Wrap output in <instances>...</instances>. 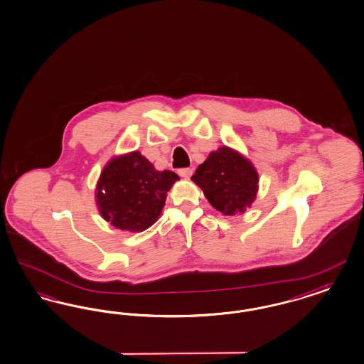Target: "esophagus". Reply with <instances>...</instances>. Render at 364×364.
Here are the masks:
<instances>
[{
    "mask_svg": "<svg viewBox=\"0 0 364 364\" xmlns=\"http://www.w3.org/2000/svg\"><path fill=\"white\" fill-rule=\"evenodd\" d=\"M178 172V175L181 176V177H184V178H188L192 175V169L191 168H181V169H178L177 171Z\"/></svg>",
    "mask_w": 364,
    "mask_h": 364,
    "instance_id": "34e87169",
    "label": "esophagus"
}]
</instances>
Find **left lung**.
I'll return each mask as SVG.
<instances>
[{
	"label": "left lung",
	"mask_w": 364,
	"mask_h": 364,
	"mask_svg": "<svg viewBox=\"0 0 364 364\" xmlns=\"http://www.w3.org/2000/svg\"><path fill=\"white\" fill-rule=\"evenodd\" d=\"M207 200L225 215L244 213L256 198L259 176L249 161L223 146L213 151L191 177Z\"/></svg>",
	"instance_id": "1"
}]
</instances>
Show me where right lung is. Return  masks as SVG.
I'll list each match as a JSON object with an SVG mask.
<instances>
[{"label": "right lung", "mask_w": 364, "mask_h": 364, "mask_svg": "<svg viewBox=\"0 0 364 364\" xmlns=\"http://www.w3.org/2000/svg\"><path fill=\"white\" fill-rule=\"evenodd\" d=\"M178 176L159 172L139 151L111 161L97 183L102 218L120 230L142 232L160 217L166 192Z\"/></svg>", "instance_id": "obj_1"}]
</instances>
